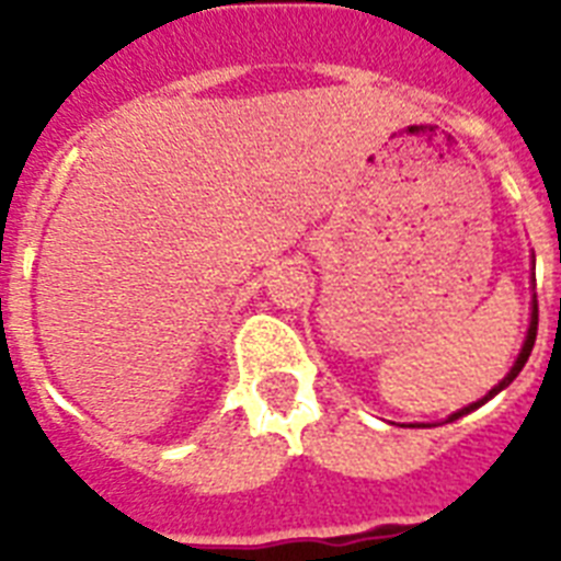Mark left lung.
I'll return each instance as SVG.
<instances>
[{
    "label": "left lung",
    "mask_w": 561,
    "mask_h": 561,
    "mask_svg": "<svg viewBox=\"0 0 561 561\" xmlns=\"http://www.w3.org/2000/svg\"><path fill=\"white\" fill-rule=\"evenodd\" d=\"M536 329H539V306H536V299H533L530 329H527V337H524V346H522V352H518V358H515L513 369H510V373L504 375V381H497L495 387H492V390H489L486 396H483V399H480V401H474V404H469V408L457 410V413H451V416H448V422H454V419L466 416V413H471V410H478L480 404H486V401L492 399V396H497V392L504 390V387H510V383H513L515 378H518V373H522V369H524V364H527V358H530V352H533V343H536Z\"/></svg>",
    "instance_id": "left-lung-1"
}]
</instances>
